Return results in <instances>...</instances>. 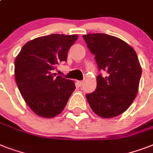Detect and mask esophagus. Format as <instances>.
Masks as SVG:
<instances>
[{"instance_id":"34e87169","label":"esophagus","mask_w":153,"mask_h":153,"mask_svg":"<svg viewBox=\"0 0 153 153\" xmlns=\"http://www.w3.org/2000/svg\"><path fill=\"white\" fill-rule=\"evenodd\" d=\"M83 84V82L82 81H77V85L79 86H82Z\"/></svg>"}]
</instances>
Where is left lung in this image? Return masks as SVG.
I'll use <instances>...</instances> for the list:
<instances>
[{
  "label": "left lung",
  "mask_w": 153,
  "mask_h": 153,
  "mask_svg": "<svg viewBox=\"0 0 153 153\" xmlns=\"http://www.w3.org/2000/svg\"><path fill=\"white\" fill-rule=\"evenodd\" d=\"M94 55L98 71L105 76H97V88L86 94L90 106L105 118L117 117L130 106L137 94L141 67L136 51L117 37L94 33L82 36Z\"/></svg>",
  "instance_id": "obj_1"
}]
</instances>
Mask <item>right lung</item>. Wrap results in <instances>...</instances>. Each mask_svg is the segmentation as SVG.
I'll use <instances>...</instances> for the list:
<instances>
[{
  "mask_svg": "<svg viewBox=\"0 0 153 153\" xmlns=\"http://www.w3.org/2000/svg\"><path fill=\"white\" fill-rule=\"evenodd\" d=\"M76 35L51 34L38 37L23 46L15 59V78L23 98L35 114L51 118L66 106L75 90L72 80L53 73L66 62Z\"/></svg>",
  "mask_w": 153,
  "mask_h": 153,
  "instance_id": "1",
  "label": "right lung"
}]
</instances>
